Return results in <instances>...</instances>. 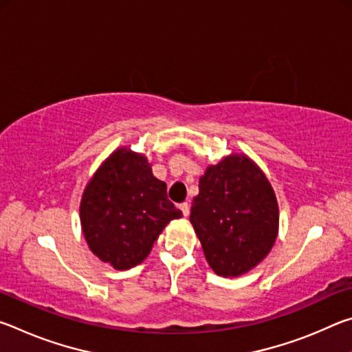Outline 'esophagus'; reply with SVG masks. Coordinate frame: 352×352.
Listing matches in <instances>:
<instances>
[{
	"label": "esophagus",
	"instance_id": "obj_1",
	"mask_svg": "<svg viewBox=\"0 0 352 352\" xmlns=\"http://www.w3.org/2000/svg\"><path fill=\"white\" fill-rule=\"evenodd\" d=\"M180 210H182V212H183V216H189V212H190V206H189L188 201H184V204H182V205H180Z\"/></svg>",
	"mask_w": 352,
	"mask_h": 352
}]
</instances>
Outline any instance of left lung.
Here are the masks:
<instances>
[{
  "label": "left lung",
  "mask_w": 352,
  "mask_h": 352,
  "mask_svg": "<svg viewBox=\"0 0 352 352\" xmlns=\"http://www.w3.org/2000/svg\"><path fill=\"white\" fill-rule=\"evenodd\" d=\"M190 223L205 258L220 276H239L265 258L276 241L278 204L269 180L239 155L210 166L199 182Z\"/></svg>",
  "instance_id": "1"
}]
</instances>
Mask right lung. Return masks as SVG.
I'll return each mask as SVG.
<instances>
[{
  "label": "right lung",
  "instance_id": "1",
  "mask_svg": "<svg viewBox=\"0 0 352 352\" xmlns=\"http://www.w3.org/2000/svg\"><path fill=\"white\" fill-rule=\"evenodd\" d=\"M182 217L142 155L118 148L87 184L80 201L82 231L91 252L118 270L151 253L172 219Z\"/></svg>",
  "mask_w": 352,
  "mask_h": 352
}]
</instances>
